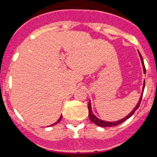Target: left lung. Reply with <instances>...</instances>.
Instances as JSON below:
<instances>
[{"instance_id":"8db88e82","label":"left lung","mask_w":157,"mask_h":157,"mask_svg":"<svg viewBox=\"0 0 157 157\" xmlns=\"http://www.w3.org/2000/svg\"><path fill=\"white\" fill-rule=\"evenodd\" d=\"M138 53H139V56H140V58H141V61H142V66H143V71H144V73H145V65H144L143 59H142V56H141L140 52H138ZM144 88H145V82H144V84H143V88H142V94H141V97H140V98H139V101H138V104H137L136 106L134 108V109L132 110V111H131V112L130 113L128 114V116H126V117H124V118H123V119L120 120V121H113V122H109V121H102V120L98 119V117H96L95 115H94V113H93L92 109H91V101H89V102H88V112H89L88 116H89V118H90V120H91V122H93L94 124H95L96 125H98V126L102 127V128H105V127H114V126H117V125H118V124H121V123L124 122V121H126V120H128V118H130L131 116L133 115V114L135 113V110H136L139 107V105H140L141 101H142V94H143Z\"/></svg>"}]
</instances>
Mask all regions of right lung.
I'll return each instance as SVG.
<instances>
[{"mask_svg": "<svg viewBox=\"0 0 157 157\" xmlns=\"http://www.w3.org/2000/svg\"><path fill=\"white\" fill-rule=\"evenodd\" d=\"M62 117H62V116H61V117H60V118H59V120H58V121H57V122H56V123H55V124H52V125H51V126H53V125H55V124H58V123H59V121H61V119H62Z\"/></svg>", "mask_w": 157, "mask_h": 157, "instance_id": "obj_1", "label": "right lung"}]
</instances>
